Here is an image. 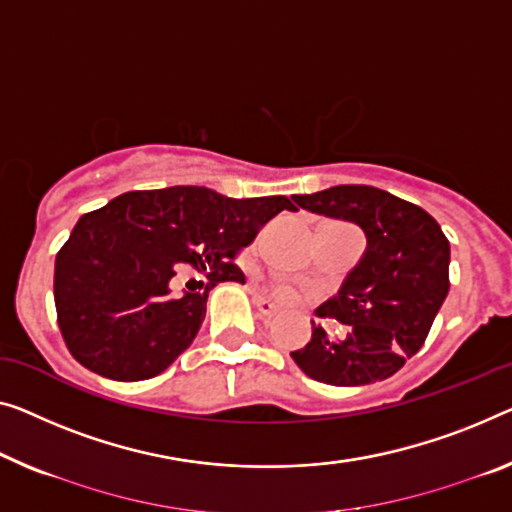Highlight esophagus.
Returning a JSON list of instances; mask_svg holds the SVG:
<instances>
[{
    "label": "esophagus",
    "mask_w": 512,
    "mask_h": 512,
    "mask_svg": "<svg viewBox=\"0 0 512 512\" xmlns=\"http://www.w3.org/2000/svg\"><path fill=\"white\" fill-rule=\"evenodd\" d=\"M255 305H257L259 315H262V317H276L278 315L276 305H273L269 299H264V296H255Z\"/></svg>",
    "instance_id": "1"
}]
</instances>
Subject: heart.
I'll return each mask as SVG.
<instances>
[{"mask_svg": "<svg viewBox=\"0 0 512 512\" xmlns=\"http://www.w3.org/2000/svg\"><path fill=\"white\" fill-rule=\"evenodd\" d=\"M276 294L280 296V299H292V296H294V289H292V287H287V285H278Z\"/></svg>", "mask_w": 512, "mask_h": 512, "instance_id": "obj_1", "label": "heart"}]
</instances>
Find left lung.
Wrapping results in <instances>:
<instances>
[{"instance_id": "left-lung-1", "label": "left lung", "mask_w": 512, "mask_h": 512, "mask_svg": "<svg viewBox=\"0 0 512 512\" xmlns=\"http://www.w3.org/2000/svg\"><path fill=\"white\" fill-rule=\"evenodd\" d=\"M292 200L365 234L358 264L317 308V317L338 319L347 333L331 338L312 322V338L294 349V363L333 386L388 379L423 347L446 301L451 243L430 213L375 186H333Z\"/></svg>"}]
</instances>
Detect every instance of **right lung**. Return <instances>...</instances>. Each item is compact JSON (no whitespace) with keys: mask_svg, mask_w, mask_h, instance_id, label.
<instances>
[{"mask_svg":"<svg viewBox=\"0 0 512 512\" xmlns=\"http://www.w3.org/2000/svg\"><path fill=\"white\" fill-rule=\"evenodd\" d=\"M282 209L285 195L234 200L204 186L133 190L78 220L55 262V305L68 352L96 375H160L193 345L218 282H243L236 250ZM177 263L208 273L204 293L172 297Z\"/></svg>","mask_w":512,"mask_h":512,"instance_id":"add662e5","label":"right lung"}]
</instances>
